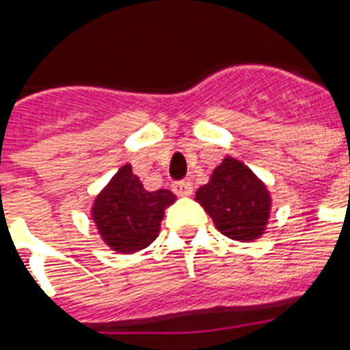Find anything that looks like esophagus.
<instances>
[{"label":"esophagus","mask_w":350,"mask_h":350,"mask_svg":"<svg viewBox=\"0 0 350 350\" xmlns=\"http://www.w3.org/2000/svg\"><path fill=\"white\" fill-rule=\"evenodd\" d=\"M172 191H174L178 196H191L192 194L191 181H176L174 185H172Z\"/></svg>","instance_id":"obj_1"}]
</instances>
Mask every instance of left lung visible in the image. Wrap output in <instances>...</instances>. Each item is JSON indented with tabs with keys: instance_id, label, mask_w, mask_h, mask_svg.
<instances>
[{
	"instance_id": "left-lung-1",
	"label": "left lung",
	"mask_w": 350,
	"mask_h": 350,
	"mask_svg": "<svg viewBox=\"0 0 350 350\" xmlns=\"http://www.w3.org/2000/svg\"><path fill=\"white\" fill-rule=\"evenodd\" d=\"M196 202L213 218L219 232L236 241L261 238L271 218V192L236 158H227L213 170L208 183L200 187Z\"/></svg>"
}]
</instances>
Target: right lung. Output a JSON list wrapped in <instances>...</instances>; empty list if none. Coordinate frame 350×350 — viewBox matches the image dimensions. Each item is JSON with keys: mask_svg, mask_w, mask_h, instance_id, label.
<instances>
[{"mask_svg": "<svg viewBox=\"0 0 350 350\" xmlns=\"http://www.w3.org/2000/svg\"><path fill=\"white\" fill-rule=\"evenodd\" d=\"M174 202L167 189L147 191L126 163L96 196L90 216L105 245L120 254H132L158 238L165 208Z\"/></svg>", "mask_w": 350, "mask_h": 350, "instance_id": "right-lung-1", "label": "right lung"}]
</instances>
